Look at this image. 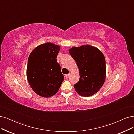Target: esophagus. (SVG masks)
Listing matches in <instances>:
<instances>
[{"instance_id":"obj_1","label":"esophagus","mask_w":134,"mask_h":134,"mask_svg":"<svg viewBox=\"0 0 134 134\" xmlns=\"http://www.w3.org/2000/svg\"><path fill=\"white\" fill-rule=\"evenodd\" d=\"M70 74L69 73V74H68V75H66V77L67 78H68L69 77H70Z\"/></svg>"}]
</instances>
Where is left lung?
<instances>
[{"instance_id":"obj_1","label":"left lung","mask_w":134,"mask_h":134,"mask_svg":"<svg viewBox=\"0 0 134 134\" xmlns=\"http://www.w3.org/2000/svg\"><path fill=\"white\" fill-rule=\"evenodd\" d=\"M69 53L80 71V80L74 85L75 91L83 97L94 95L105 80V59L103 53L90 44L73 47L69 49Z\"/></svg>"}]
</instances>
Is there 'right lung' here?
Masks as SVG:
<instances>
[{
  "label": "right lung",
  "mask_w": 134,
  "mask_h": 134,
  "mask_svg": "<svg viewBox=\"0 0 134 134\" xmlns=\"http://www.w3.org/2000/svg\"><path fill=\"white\" fill-rule=\"evenodd\" d=\"M59 49L57 44L47 42L35 48L29 56L27 80L40 96L48 98L56 94L64 80L56 59Z\"/></svg>",
  "instance_id": "add662e5"
}]
</instances>
